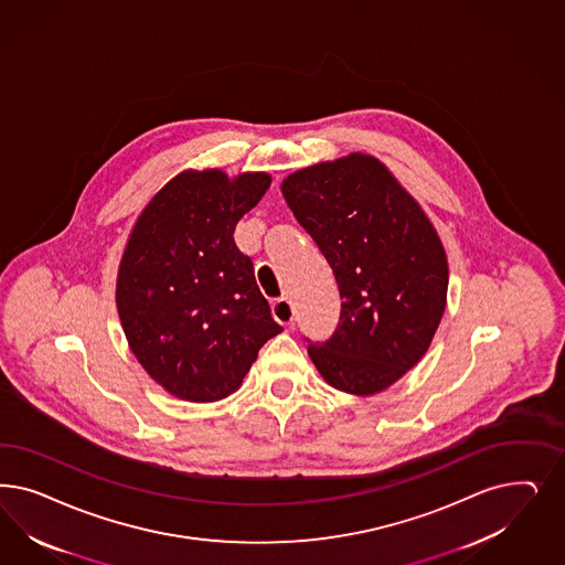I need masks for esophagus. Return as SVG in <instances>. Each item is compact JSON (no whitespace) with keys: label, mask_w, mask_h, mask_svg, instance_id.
<instances>
[{"label":"esophagus","mask_w":565,"mask_h":565,"mask_svg":"<svg viewBox=\"0 0 565 565\" xmlns=\"http://www.w3.org/2000/svg\"><path fill=\"white\" fill-rule=\"evenodd\" d=\"M273 313L280 324H292L295 308H292L291 299L289 297H278L273 303Z\"/></svg>","instance_id":"1"}]
</instances>
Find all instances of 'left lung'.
Wrapping results in <instances>:
<instances>
[{"label": "left lung", "instance_id": "8db88e82", "mask_svg": "<svg viewBox=\"0 0 565 565\" xmlns=\"http://www.w3.org/2000/svg\"><path fill=\"white\" fill-rule=\"evenodd\" d=\"M280 191L343 299L332 337L308 347L311 362L339 391L381 393L418 364L440 324L449 266L437 231L365 153L301 168Z\"/></svg>", "mask_w": 565, "mask_h": 565}]
</instances>
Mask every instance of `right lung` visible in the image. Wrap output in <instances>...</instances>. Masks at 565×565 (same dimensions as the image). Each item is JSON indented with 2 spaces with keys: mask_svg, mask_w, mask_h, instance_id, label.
Wrapping results in <instances>:
<instances>
[{
  "mask_svg": "<svg viewBox=\"0 0 565 565\" xmlns=\"http://www.w3.org/2000/svg\"><path fill=\"white\" fill-rule=\"evenodd\" d=\"M270 174L184 170L135 222L116 280L130 351L174 397L235 393L262 345L282 327L255 282L235 226L270 186Z\"/></svg>",
  "mask_w": 565,
  "mask_h": 565,
  "instance_id": "add662e5",
  "label": "right lung"
}]
</instances>
